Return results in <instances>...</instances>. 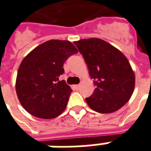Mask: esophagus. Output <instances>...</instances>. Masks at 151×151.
<instances>
[{"label":"esophagus","mask_w":151,"mask_h":151,"mask_svg":"<svg viewBox=\"0 0 151 151\" xmlns=\"http://www.w3.org/2000/svg\"><path fill=\"white\" fill-rule=\"evenodd\" d=\"M80 87H81V85H74V86H73V88L76 89V90H78V89H80Z\"/></svg>","instance_id":"1"}]
</instances>
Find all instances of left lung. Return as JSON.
<instances>
[{
	"instance_id": "1",
	"label": "left lung",
	"mask_w": 151,
	"mask_h": 151,
	"mask_svg": "<svg viewBox=\"0 0 151 151\" xmlns=\"http://www.w3.org/2000/svg\"><path fill=\"white\" fill-rule=\"evenodd\" d=\"M87 64L95 90L86 98L96 112L110 114L121 109L131 98L135 75L127 57L117 48L99 38L74 41Z\"/></svg>"
}]
</instances>
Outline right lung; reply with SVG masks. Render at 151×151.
<instances>
[{
  "label": "right lung",
  "instance_id": "1",
  "mask_svg": "<svg viewBox=\"0 0 151 151\" xmlns=\"http://www.w3.org/2000/svg\"><path fill=\"white\" fill-rule=\"evenodd\" d=\"M78 52L69 41L50 40L39 45L22 60L16 79L20 103L30 114L42 119L57 118L66 108L72 92L59 77L70 56Z\"/></svg>",
  "mask_w": 151,
  "mask_h": 151
}]
</instances>
